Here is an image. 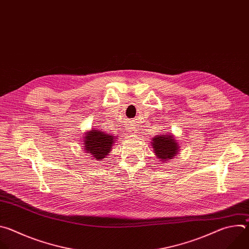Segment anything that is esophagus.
<instances>
[{"instance_id": "34e87169", "label": "esophagus", "mask_w": 249, "mask_h": 249, "mask_svg": "<svg viewBox=\"0 0 249 249\" xmlns=\"http://www.w3.org/2000/svg\"><path fill=\"white\" fill-rule=\"evenodd\" d=\"M133 131H135V130H133ZM133 131H131V132H133Z\"/></svg>"}]
</instances>
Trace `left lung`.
<instances>
[{
  "instance_id": "1",
  "label": "left lung",
  "mask_w": 249,
  "mask_h": 249,
  "mask_svg": "<svg viewBox=\"0 0 249 249\" xmlns=\"http://www.w3.org/2000/svg\"><path fill=\"white\" fill-rule=\"evenodd\" d=\"M152 148L155 155L160 161H167L172 160L180 151L179 144L172 134L157 135L152 139Z\"/></svg>"
}]
</instances>
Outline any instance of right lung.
I'll use <instances>...</instances> for the list:
<instances>
[{
	"label": "right lung",
	"instance_id": "right-lung-1",
	"mask_svg": "<svg viewBox=\"0 0 249 249\" xmlns=\"http://www.w3.org/2000/svg\"><path fill=\"white\" fill-rule=\"evenodd\" d=\"M83 139L86 153L96 160H101L109 155L116 141L115 136L95 129L86 132Z\"/></svg>",
	"mask_w": 249,
	"mask_h": 249
}]
</instances>
